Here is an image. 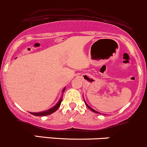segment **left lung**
Wrapping results in <instances>:
<instances>
[{
    "instance_id": "1",
    "label": "left lung",
    "mask_w": 147,
    "mask_h": 147,
    "mask_svg": "<svg viewBox=\"0 0 147 147\" xmlns=\"http://www.w3.org/2000/svg\"><path fill=\"white\" fill-rule=\"evenodd\" d=\"M85 103H86V102H85ZM86 105H87V107H88V108H89V109H90V110H91V111H92L93 112H94V113H98V112H97V111H95V110L92 109V108H91V107H89V106H88V105H87V104H86Z\"/></svg>"
}]
</instances>
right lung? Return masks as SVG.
<instances>
[{
  "mask_svg": "<svg viewBox=\"0 0 147 147\" xmlns=\"http://www.w3.org/2000/svg\"><path fill=\"white\" fill-rule=\"evenodd\" d=\"M64 90H65V89L63 90V92H64ZM61 101H62V98H61L60 99H59V102H57V105H55V107H53V108L47 110V111H42V112H38V113H33V112H31V113H31V114L34 115V116H48V115L51 114V113H54L55 111H56L57 110V109L59 108V106H60V105H61Z\"/></svg>",
  "mask_w": 147,
  "mask_h": 147,
  "instance_id": "obj_1",
  "label": "right lung"
}]
</instances>
